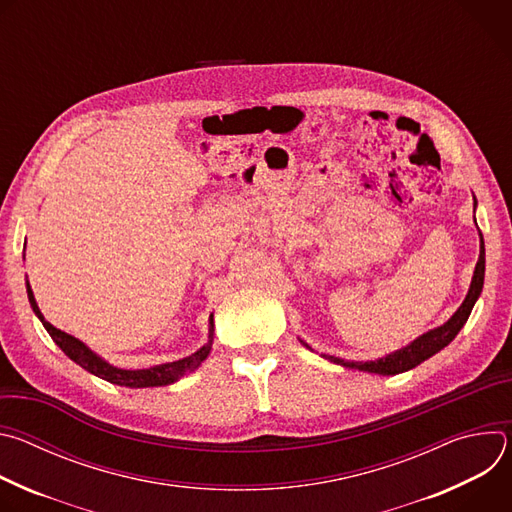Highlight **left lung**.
<instances>
[{
	"mask_svg": "<svg viewBox=\"0 0 512 512\" xmlns=\"http://www.w3.org/2000/svg\"><path fill=\"white\" fill-rule=\"evenodd\" d=\"M476 196H474V210H476ZM476 221V218H474ZM480 235V255H478V263L474 267V275H472V281H470V287H468V294L462 302V306L454 312V316L444 322L442 326H437L429 332H423L421 336H417L413 342H409L407 346L395 350V352H389L381 358H375V360H344V358H338V356H330V354H322L326 360L334 362V364H340V367H346V369H356V371H362V373H375V375H399V373H405V371H411L415 369L417 364H421L423 360L431 358L433 354H437L440 350H444L456 336L458 332L464 328V324L468 322L470 318V312L474 308V304L478 302L480 294H482V285H484V269H486V253H484V239H482V233L478 231ZM300 342L314 350L310 344H306L302 338Z\"/></svg>",
	"mask_w": 512,
	"mask_h": 512,
	"instance_id": "obj_1",
	"label": "left lung"
}]
</instances>
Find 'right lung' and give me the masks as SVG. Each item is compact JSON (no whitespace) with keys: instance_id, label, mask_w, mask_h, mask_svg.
I'll return each instance as SVG.
<instances>
[{"instance_id":"obj_1","label":"right lung","mask_w":512,"mask_h":512,"mask_svg":"<svg viewBox=\"0 0 512 512\" xmlns=\"http://www.w3.org/2000/svg\"><path fill=\"white\" fill-rule=\"evenodd\" d=\"M26 291H28V300L30 306L34 310V314L38 316V320L42 322V326L46 328V332L50 334V338L56 342V346L70 358L75 360L79 367H83L85 371H89L91 375L119 385V387H129V389H145V387H164V385H172L176 381H180L184 375L196 371L200 364L204 362V358L208 356L212 342H214V316H208V338L206 342L192 352L186 358L174 360V362H164V364H156V367L150 369H119L115 364H111L109 360H105L103 356H99L95 350H91L85 342H81L79 338L70 336L62 330H58L56 326H52L40 312L34 291L30 287V281H26Z\"/></svg>"}]
</instances>
